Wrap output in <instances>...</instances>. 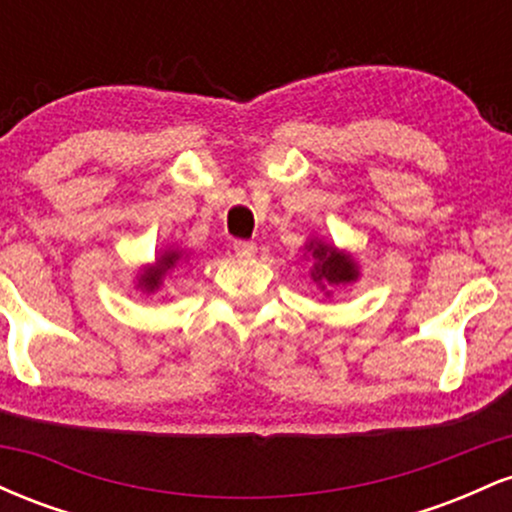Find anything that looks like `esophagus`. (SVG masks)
<instances>
[{
	"mask_svg": "<svg viewBox=\"0 0 512 512\" xmlns=\"http://www.w3.org/2000/svg\"><path fill=\"white\" fill-rule=\"evenodd\" d=\"M233 252H236L238 257H252L257 252V245L252 243V240H236V243H233Z\"/></svg>",
	"mask_w": 512,
	"mask_h": 512,
	"instance_id": "esophagus-1",
	"label": "esophagus"
}]
</instances>
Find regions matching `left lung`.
I'll list each match as a JSON object with an SVG mask.
<instances>
[{
	"label": "left lung",
	"mask_w": 512,
	"mask_h": 512,
	"mask_svg": "<svg viewBox=\"0 0 512 512\" xmlns=\"http://www.w3.org/2000/svg\"><path fill=\"white\" fill-rule=\"evenodd\" d=\"M303 260L310 262V279L327 298L332 296L337 286L354 284L361 276L356 257L351 252L339 250L337 245L325 243V238L313 236L305 240Z\"/></svg>",
	"instance_id": "8db88e82"
}]
</instances>
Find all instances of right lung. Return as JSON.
Segmentation results:
<instances>
[{
    "label": "right lung",
    "mask_w": 512,
    "mask_h": 512,
    "mask_svg": "<svg viewBox=\"0 0 512 512\" xmlns=\"http://www.w3.org/2000/svg\"><path fill=\"white\" fill-rule=\"evenodd\" d=\"M187 262H190V255H187L185 250H178V248L161 250L154 262L142 264V267H139L137 276H134V289L142 291L144 296H154V293L163 286V279H166L170 272H175L178 264L185 267Z\"/></svg>",
    "instance_id": "add662e5"
}]
</instances>
